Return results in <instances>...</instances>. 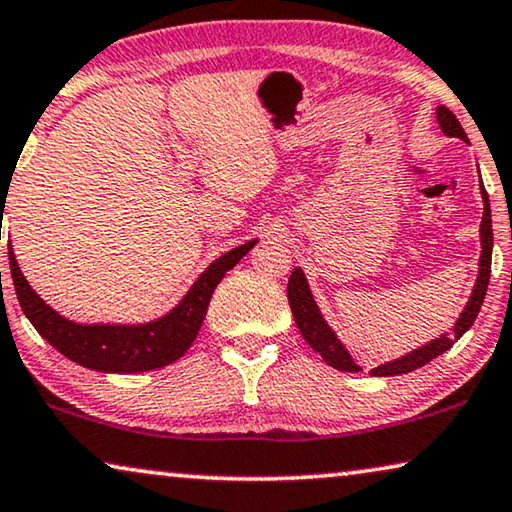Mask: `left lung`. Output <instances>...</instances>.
<instances>
[{"label":"left lung","instance_id":"1","mask_svg":"<svg viewBox=\"0 0 512 512\" xmlns=\"http://www.w3.org/2000/svg\"><path fill=\"white\" fill-rule=\"evenodd\" d=\"M436 120L438 127L443 129L445 136H452V139H466V132L459 125V120L455 118V113L445 106H438L436 109ZM480 194H482V222H480V259H478V278H475L473 292L469 301H466L462 315H459L455 327L450 329V334L445 331L438 338H431L429 343L420 345V348L406 352L392 362H385L371 369V376H401V373H410L420 366L429 364L431 359H436L443 352H448L452 345H455L459 338H462L466 331L471 329V325L478 318L482 301H485L487 294V285H489V273H492V248H494V234H492V211H489V197L485 192V185L480 181ZM287 301H290L294 322L301 331V336L306 338V343L311 345L315 352H320L322 359L329 366H334L338 371H359L362 366L357 364V359L350 355L348 348L341 343V338L336 336V331L327 325L325 315L315 304L311 287H308L306 273L299 269L292 271L290 283H287Z\"/></svg>","mask_w":512,"mask_h":512}]
</instances>
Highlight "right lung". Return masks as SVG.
<instances>
[{
	"instance_id": "right-lung-1",
	"label": "right lung",
	"mask_w": 512,
	"mask_h": 512,
	"mask_svg": "<svg viewBox=\"0 0 512 512\" xmlns=\"http://www.w3.org/2000/svg\"><path fill=\"white\" fill-rule=\"evenodd\" d=\"M255 243L257 239L220 255L215 262L206 266V271L199 273V278L194 280L190 290L183 294V299L169 313L150 322H136V325H97V322L83 325V322L64 318L27 283L11 243L9 264L20 308H23L34 329L57 352H62L71 362L92 371L141 373L162 369V366L176 362L190 350L192 341L201 329V322L206 318L215 287L229 269H234L241 262L243 255L253 250Z\"/></svg>"
}]
</instances>
